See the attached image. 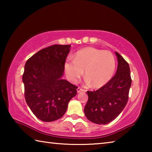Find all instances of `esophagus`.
I'll return each instance as SVG.
<instances>
[{"label":"esophagus","mask_w":152,"mask_h":152,"mask_svg":"<svg viewBox=\"0 0 152 152\" xmlns=\"http://www.w3.org/2000/svg\"><path fill=\"white\" fill-rule=\"evenodd\" d=\"M85 92V91H84V89H82V88H80V87H78V88H77V92L79 93V92Z\"/></svg>","instance_id":"1"}]
</instances>
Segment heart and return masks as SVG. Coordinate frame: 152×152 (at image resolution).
Wrapping results in <instances>:
<instances>
[{"label": "heart", "instance_id": "1", "mask_svg": "<svg viewBox=\"0 0 152 152\" xmlns=\"http://www.w3.org/2000/svg\"><path fill=\"white\" fill-rule=\"evenodd\" d=\"M115 66V57L110 51L89 47L78 51L74 61H66L65 72L68 79L76 83L84 71L86 83L99 88L112 78Z\"/></svg>", "mask_w": 152, "mask_h": 152}]
</instances>
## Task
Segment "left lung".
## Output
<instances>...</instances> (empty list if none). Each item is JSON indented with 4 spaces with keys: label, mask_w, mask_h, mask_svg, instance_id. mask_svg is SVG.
I'll list each match as a JSON object with an SVG mask.
<instances>
[{
    "label": "left lung",
    "mask_w": 152,
    "mask_h": 152,
    "mask_svg": "<svg viewBox=\"0 0 152 152\" xmlns=\"http://www.w3.org/2000/svg\"><path fill=\"white\" fill-rule=\"evenodd\" d=\"M118 66L116 74L97 91H87L88 99L84 107V114L91 122L107 124L118 117L127 103L132 85L128 63L119 53L115 52Z\"/></svg>",
    "instance_id": "obj_1"
}]
</instances>
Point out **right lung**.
<instances>
[{"label": "right lung", "instance_id": "right-lung-1", "mask_svg": "<svg viewBox=\"0 0 152 152\" xmlns=\"http://www.w3.org/2000/svg\"><path fill=\"white\" fill-rule=\"evenodd\" d=\"M70 45H53L32 56L25 65L23 82L28 106L41 121L51 122L65 114L78 87L62 79Z\"/></svg>", "mask_w": 152, "mask_h": 152}]
</instances>
